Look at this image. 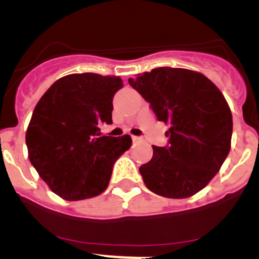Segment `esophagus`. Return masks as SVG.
<instances>
[{
	"mask_svg": "<svg viewBox=\"0 0 259 259\" xmlns=\"http://www.w3.org/2000/svg\"><path fill=\"white\" fill-rule=\"evenodd\" d=\"M132 140H134V141H143V137H141V136H132Z\"/></svg>",
	"mask_w": 259,
	"mask_h": 259,
	"instance_id": "obj_1",
	"label": "esophagus"
}]
</instances>
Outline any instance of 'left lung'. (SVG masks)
Instances as JSON below:
<instances>
[{"instance_id":"left-lung-1","label":"left lung","mask_w":259,"mask_h":259,"mask_svg":"<svg viewBox=\"0 0 259 259\" xmlns=\"http://www.w3.org/2000/svg\"><path fill=\"white\" fill-rule=\"evenodd\" d=\"M128 83L149 102L159 122L170 124L164 146L139 168L145 185L168 198L200 192L231 149L232 114L214 83L184 68L158 67Z\"/></svg>"}]
</instances>
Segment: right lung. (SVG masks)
<instances>
[{
	"label": "right lung",
	"mask_w": 259,
	"mask_h": 259,
	"mask_svg": "<svg viewBox=\"0 0 259 259\" xmlns=\"http://www.w3.org/2000/svg\"><path fill=\"white\" fill-rule=\"evenodd\" d=\"M118 76L92 72L58 79L36 105L26 135L28 158L49 188L67 201L95 197L106 189L113 166L132 140L101 136L111 124Z\"/></svg>",
	"instance_id": "1"
}]
</instances>
